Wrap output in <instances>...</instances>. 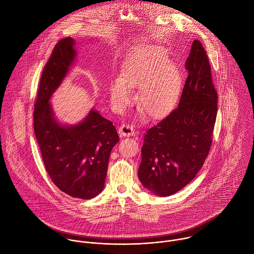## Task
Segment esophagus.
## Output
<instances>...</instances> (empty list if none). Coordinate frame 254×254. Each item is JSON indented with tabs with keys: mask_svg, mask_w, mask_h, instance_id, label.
I'll return each mask as SVG.
<instances>
[{
	"mask_svg": "<svg viewBox=\"0 0 254 254\" xmlns=\"http://www.w3.org/2000/svg\"><path fill=\"white\" fill-rule=\"evenodd\" d=\"M134 129L132 128V127L128 126V125H122L119 127V134L122 137H126V136H132L134 135Z\"/></svg>",
	"mask_w": 254,
	"mask_h": 254,
	"instance_id": "obj_1",
	"label": "esophagus"
}]
</instances>
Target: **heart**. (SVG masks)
Segmentation results:
<instances>
[{
    "instance_id": "obj_1",
    "label": "heart",
    "mask_w": 254,
    "mask_h": 254,
    "mask_svg": "<svg viewBox=\"0 0 254 254\" xmlns=\"http://www.w3.org/2000/svg\"><path fill=\"white\" fill-rule=\"evenodd\" d=\"M183 85L181 69L170 62L166 52L159 46L144 44L130 54L121 76L111 82V101L116 110L122 111L133 102V88L139 87L138 111L152 120H159L176 107Z\"/></svg>"
}]
</instances>
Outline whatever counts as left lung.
<instances>
[{"instance_id":"8db88e82","label":"left lung","mask_w":254,"mask_h":254,"mask_svg":"<svg viewBox=\"0 0 254 254\" xmlns=\"http://www.w3.org/2000/svg\"><path fill=\"white\" fill-rule=\"evenodd\" d=\"M186 69L189 74L178 108L146 131L141 148L138 179L161 197L177 193L195 178L212 144L218 94L198 39L192 43Z\"/></svg>"}]
</instances>
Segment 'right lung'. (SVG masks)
<instances>
[{"label":"right lung","mask_w":254,"mask_h":254,"mask_svg":"<svg viewBox=\"0 0 254 254\" xmlns=\"http://www.w3.org/2000/svg\"><path fill=\"white\" fill-rule=\"evenodd\" d=\"M76 41H58L40 78L33 112V127L45 169L52 182L67 195L92 199L107 177L109 158L120 138L113 123L92 108L79 123H61L50 100L74 65Z\"/></svg>","instance_id":"obj_1"}]
</instances>
